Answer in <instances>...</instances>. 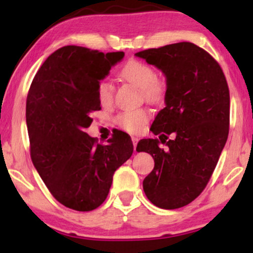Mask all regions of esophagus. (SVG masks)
<instances>
[{
	"label": "esophagus",
	"instance_id": "34e87169",
	"mask_svg": "<svg viewBox=\"0 0 253 253\" xmlns=\"http://www.w3.org/2000/svg\"><path fill=\"white\" fill-rule=\"evenodd\" d=\"M132 141H133V146H134V151H135L136 144H138V141H139V138L135 135H132Z\"/></svg>",
	"mask_w": 253,
	"mask_h": 253
}]
</instances>
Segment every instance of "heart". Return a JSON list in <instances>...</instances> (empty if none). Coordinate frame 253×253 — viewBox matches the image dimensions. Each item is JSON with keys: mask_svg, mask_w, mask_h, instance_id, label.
<instances>
[{"mask_svg": "<svg viewBox=\"0 0 253 253\" xmlns=\"http://www.w3.org/2000/svg\"><path fill=\"white\" fill-rule=\"evenodd\" d=\"M120 77L141 89L143 96L151 103L164 102L168 94V84L157 78L156 70L140 60H129L119 71ZM97 98L101 106L109 107L114 101V86L107 81H101L97 86ZM150 112L145 108L127 109L117 117V124L129 133H139L149 121Z\"/></svg>", "mask_w": 253, "mask_h": 253, "instance_id": "heart-1", "label": "heart"}]
</instances>
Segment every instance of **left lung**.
<instances>
[{
  "label": "left lung",
  "instance_id": "8db88e82",
  "mask_svg": "<svg viewBox=\"0 0 253 253\" xmlns=\"http://www.w3.org/2000/svg\"><path fill=\"white\" fill-rule=\"evenodd\" d=\"M164 72L168 94L138 152L155 168L145 177L147 199L163 210L184 207L202 193L215 169L229 130V90L221 66L193 42H177L135 53ZM173 138L168 139L169 135ZM167 143V151L159 143Z\"/></svg>",
  "mask_w": 253,
  "mask_h": 253
}]
</instances>
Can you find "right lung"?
Wrapping results in <instances>:
<instances>
[{
	"label": "right lung",
	"instance_id": "obj_1",
	"mask_svg": "<svg viewBox=\"0 0 253 253\" xmlns=\"http://www.w3.org/2000/svg\"><path fill=\"white\" fill-rule=\"evenodd\" d=\"M124 52L64 46L43 62L26 101L31 158L52 196L78 211L96 210L113 175L133 153L130 136L113 132L108 144L88 135L90 114L100 110L97 86Z\"/></svg>",
	"mask_w": 253,
	"mask_h": 253
}]
</instances>
